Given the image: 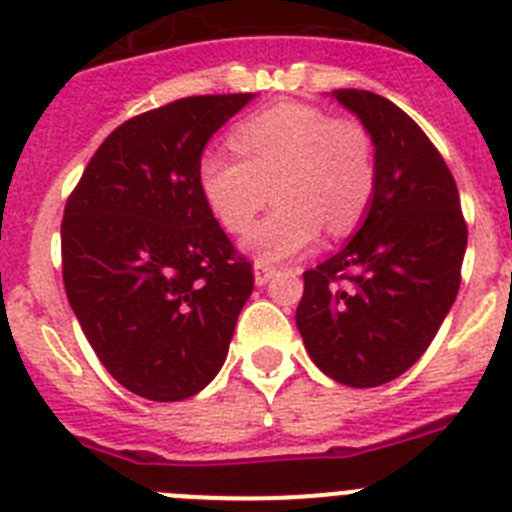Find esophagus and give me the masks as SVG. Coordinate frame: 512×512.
<instances>
[{"label":"esophagus","mask_w":512,"mask_h":512,"mask_svg":"<svg viewBox=\"0 0 512 512\" xmlns=\"http://www.w3.org/2000/svg\"><path fill=\"white\" fill-rule=\"evenodd\" d=\"M274 274H277V269L269 264H264V261H256V266H253V279H256V285L259 287H264L266 282L274 277Z\"/></svg>","instance_id":"1"}]
</instances>
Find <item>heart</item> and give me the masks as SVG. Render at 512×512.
<instances>
[{"mask_svg":"<svg viewBox=\"0 0 512 512\" xmlns=\"http://www.w3.org/2000/svg\"><path fill=\"white\" fill-rule=\"evenodd\" d=\"M230 144L238 157L204 152L199 189L209 212L233 235L246 233L269 196L277 199L279 207L243 240L253 259H290L308 251L323 227L347 235L368 214L378 163L360 121L331 119L305 103H279L235 126Z\"/></svg>","mask_w":512,"mask_h":512,"instance_id":"1","label":"heart"}]
</instances>
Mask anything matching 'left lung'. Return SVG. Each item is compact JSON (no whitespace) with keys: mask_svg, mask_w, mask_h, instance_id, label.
<instances>
[{"mask_svg":"<svg viewBox=\"0 0 512 512\" xmlns=\"http://www.w3.org/2000/svg\"><path fill=\"white\" fill-rule=\"evenodd\" d=\"M368 129L378 183L347 246L303 274L295 323L310 360L336 383L373 388L412 368L461 285L466 222L451 170L399 106L334 90Z\"/></svg>","mask_w":512,"mask_h":512,"instance_id":"1","label":"left lung"}]
</instances>
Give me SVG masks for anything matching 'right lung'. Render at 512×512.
Returning a JSON list of instances; mask_svg holds the SVG:
<instances>
[{
  "label": "right lung",
  "instance_id": "right-lung-1",
  "mask_svg": "<svg viewBox=\"0 0 512 512\" xmlns=\"http://www.w3.org/2000/svg\"><path fill=\"white\" fill-rule=\"evenodd\" d=\"M253 93L194 95L113 129L61 222L64 290L108 373L181 401L220 373L253 272L204 202L199 160Z\"/></svg>",
  "mask_w": 512,
  "mask_h": 512
}]
</instances>
